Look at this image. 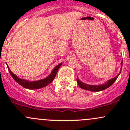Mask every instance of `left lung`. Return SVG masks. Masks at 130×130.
<instances>
[{
    "mask_svg": "<svg viewBox=\"0 0 130 130\" xmlns=\"http://www.w3.org/2000/svg\"><path fill=\"white\" fill-rule=\"evenodd\" d=\"M122 66H123V61H121V69H120V72L117 75V76H116L114 78H111L109 80H107L106 83L103 84H100V85H89L87 84L86 83H84L82 81L80 80L78 78V77L77 78V82L78 85L79 86V87L81 89H83L87 90H90V91H94V92H99L101 91V90H105L108 87H109L114 82L116 81V80L117 79V78L118 77L119 75L120 74L122 69Z\"/></svg>",
    "mask_w": 130,
    "mask_h": 130,
    "instance_id": "1",
    "label": "left lung"
}]
</instances>
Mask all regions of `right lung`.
I'll list each match as a JSON object with an SVG mask.
<instances>
[{
    "label": "right lung",
    "instance_id": "right-lung-1",
    "mask_svg": "<svg viewBox=\"0 0 130 130\" xmlns=\"http://www.w3.org/2000/svg\"><path fill=\"white\" fill-rule=\"evenodd\" d=\"M61 65H62V63H60V64L57 65V66L53 69V70H52V72H51L50 74L48 77H46L45 78H43V79H41L36 81H29L27 80L23 79V78H19L16 75L14 74V73L10 70V69L9 68L8 65H7V68H8V70L10 75H11L12 77L15 80V82H18L19 85L22 86L23 87H24V88L27 89L32 90L38 89L42 88V87H45V86L49 85L54 80L58 70L59 68L61 66Z\"/></svg>",
    "mask_w": 130,
    "mask_h": 130
}]
</instances>
